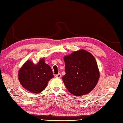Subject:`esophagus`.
<instances>
[{"label":"esophagus","mask_w":123,"mask_h":123,"mask_svg":"<svg viewBox=\"0 0 123 123\" xmlns=\"http://www.w3.org/2000/svg\"><path fill=\"white\" fill-rule=\"evenodd\" d=\"M61 74H60V73L55 75V77H56V78H61Z\"/></svg>","instance_id":"1"}]
</instances>
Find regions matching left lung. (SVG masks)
<instances>
[{"mask_svg": "<svg viewBox=\"0 0 123 123\" xmlns=\"http://www.w3.org/2000/svg\"><path fill=\"white\" fill-rule=\"evenodd\" d=\"M66 74L62 80L69 92L75 96L87 94L96 87L100 73L96 60L85 50L64 57Z\"/></svg>", "mask_w": 123, "mask_h": 123, "instance_id": "1", "label": "left lung"}]
</instances>
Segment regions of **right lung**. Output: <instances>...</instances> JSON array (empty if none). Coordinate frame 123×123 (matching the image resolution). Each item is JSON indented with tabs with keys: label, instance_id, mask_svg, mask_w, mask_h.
Segmentation results:
<instances>
[{
	"label": "right lung",
	"instance_id": "right-lung-1",
	"mask_svg": "<svg viewBox=\"0 0 123 123\" xmlns=\"http://www.w3.org/2000/svg\"><path fill=\"white\" fill-rule=\"evenodd\" d=\"M54 77L52 69L45 63L44 58L40 59L36 65L27 60L18 73V79L22 86L34 93L43 91L49 80Z\"/></svg>",
	"mask_w": 123,
	"mask_h": 123
}]
</instances>
